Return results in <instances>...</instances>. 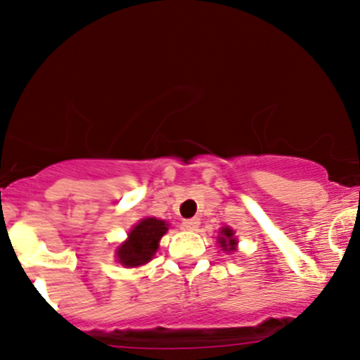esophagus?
Segmentation results:
<instances>
[{"label":"esophagus","mask_w":360,"mask_h":360,"mask_svg":"<svg viewBox=\"0 0 360 360\" xmlns=\"http://www.w3.org/2000/svg\"><path fill=\"white\" fill-rule=\"evenodd\" d=\"M200 225L199 218H191V219H184V228L185 230H197Z\"/></svg>","instance_id":"obj_1"}]
</instances>
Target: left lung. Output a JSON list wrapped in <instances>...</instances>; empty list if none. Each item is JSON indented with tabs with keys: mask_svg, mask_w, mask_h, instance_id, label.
Returning <instances> with one entry per match:
<instances>
[{
	"mask_svg": "<svg viewBox=\"0 0 360 360\" xmlns=\"http://www.w3.org/2000/svg\"><path fill=\"white\" fill-rule=\"evenodd\" d=\"M219 233H221V237H218V242L223 250H228V252L237 250V238H235V231L231 228H223Z\"/></svg>",
	"mask_w": 360,
	"mask_h": 360,
	"instance_id": "left-lung-1",
	"label": "left lung"
}]
</instances>
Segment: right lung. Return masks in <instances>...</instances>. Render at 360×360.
Here are the masks:
<instances>
[{
    "label": "right lung",
    "mask_w": 360,
    "mask_h": 360,
    "mask_svg": "<svg viewBox=\"0 0 360 360\" xmlns=\"http://www.w3.org/2000/svg\"><path fill=\"white\" fill-rule=\"evenodd\" d=\"M168 231L163 219L144 218L130 230L129 238L118 245L117 257L125 268H137L146 264L156 254L161 237Z\"/></svg>",
    "instance_id": "add662e5"
}]
</instances>
